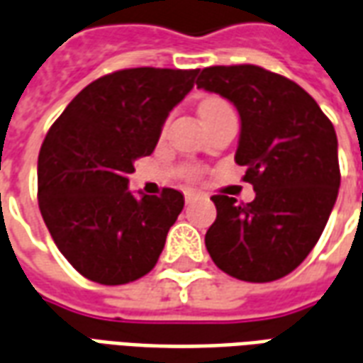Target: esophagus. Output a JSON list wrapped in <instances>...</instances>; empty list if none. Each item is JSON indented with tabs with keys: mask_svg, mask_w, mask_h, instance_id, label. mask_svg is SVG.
Wrapping results in <instances>:
<instances>
[{
	"mask_svg": "<svg viewBox=\"0 0 363 363\" xmlns=\"http://www.w3.org/2000/svg\"><path fill=\"white\" fill-rule=\"evenodd\" d=\"M198 198V194L194 192V190H189V192H184V200H186V204H190V202H194Z\"/></svg>",
	"mask_w": 363,
	"mask_h": 363,
	"instance_id": "1",
	"label": "esophagus"
}]
</instances>
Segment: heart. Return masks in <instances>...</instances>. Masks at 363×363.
Here are the masks:
<instances>
[{
  "label": "heart",
  "instance_id": "heart-1",
  "mask_svg": "<svg viewBox=\"0 0 363 363\" xmlns=\"http://www.w3.org/2000/svg\"><path fill=\"white\" fill-rule=\"evenodd\" d=\"M223 106H228L225 101H221V99H216V96H210V99H204L202 103H200V116H204V114H210L213 111H220Z\"/></svg>",
  "mask_w": 363,
  "mask_h": 363
}]
</instances>
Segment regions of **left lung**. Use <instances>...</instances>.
<instances>
[{
  "instance_id": "obj_1",
  "label": "left lung",
  "mask_w": 363,
  "mask_h": 363,
  "mask_svg": "<svg viewBox=\"0 0 363 363\" xmlns=\"http://www.w3.org/2000/svg\"><path fill=\"white\" fill-rule=\"evenodd\" d=\"M196 85L235 104V163L247 167L243 181L257 192L249 204L212 196L218 216L206 249L237 280L284 278L317 245L338 196L335 126L307 91L264 67H204Z\"/></svg>"
}]
</instances>
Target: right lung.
Listing matches in <instances>:
<instances>
[{"instance_id":"obj_1","label":"right lung","mask_w":363,"mask_h":363,"mask_svg":"<svg viewBox=\"0 0 363 363\" xmlns=\"http://www.w3.org/2000/svg\"><path fill=\"white\" fill-rule=\"evenodd\" d=\"M198 69L132 67L99 77L67 104L38 153V208L54 243L87 280L120 286L157 264L184 206L179 190L134 196L128 174L151 155Z\"/></svg>"}]
</instances>
